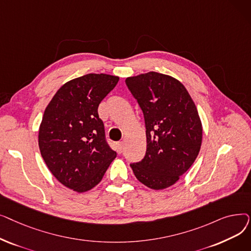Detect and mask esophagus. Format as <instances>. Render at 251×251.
<instances>
[{"label":"esophagus","instance_id":"1","mask_svg":"<svg viewBox=\"0 0 251 251\" xmlns=\"http://www.w3.org/2000/svg\"><path fill=\"white\" fill-rule=\"evenodd\" d=\"M123 147H124V143H123L122 141H120V142H118V143H117V149H118V151H119V152H122Z\"/></svg>","mask_w":251,"mask_h":251}]
</instances>
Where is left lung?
<instances>
[{
	"instance_id": "1",
	"label": "left lung",
	"mask_w": 251,
	"mask_h": 251,
	"mask_svg": "<svg viewBox=\"0 0 251 251\" xmlns=\"http://www.w3.org/2000/svg\"><path fill=\"white\" fill-rule=\"evenodd\" d=\"M143 112L147 152L130 164L137 180L160 190L172 186L199 155L202 126L187 89L172 76L149 72L126 78Z\"/></svg>"
}]
</instances>
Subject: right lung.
Here are the masks:
<instances>
[{
	"label": "right lung",
	"mask_w": 251,
	"mask_h": 251,
	"mask_svg": "<svg viewBox=\"0 0 251 251\" xmlns=\"http://www.w3.org/2000/svg\"><path fill=\"white\" fill-rule=\"evenodd\" d=\"M118 76L90 73L66 82L45 110L38 147L50 173L64 186L85 192L97 186L117 156L105 140L100 101Z\"/></svg>",
	"instance_id": "obj_1"
}]
</instances>
